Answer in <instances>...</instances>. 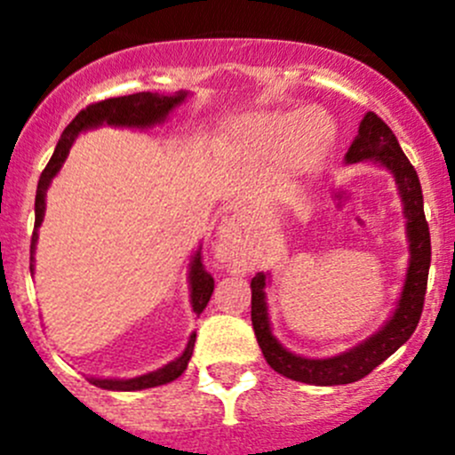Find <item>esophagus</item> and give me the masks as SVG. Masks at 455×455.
<instances>
[{
	"mask_svg": "<svg viewBox=\"0 0 455 455\" xmlns=\"http://www.w3.org/2000/svg\"><path fill=\"white\" fill-rule=\"evenodd\" d=\"M244 227V220L240 213L231 215V218L224 222L222 231H220V244H218V255L220 259L227 261V264L235 266L240 264L242 249H240V233Z\"/></svg>",
	"mask_w": 455,
	"mask_h": 455,
	"instance_id": "1",
	"label": "esophagus"
}]
</instances>
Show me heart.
I'll return each instance as SVG.
<instances>
[{"label":"heart","mask_w":455,"mask_h":455,"mask_svg":"<svg viewBox=\"0 0 455 455\" xmlns=\"http://www.w3.org/2000/svg\"><path fill=\"white\" fill-rule=\"evenodd\" d=\"M334 125L319 109L304 112H259L244 118L235 130L242 149L257 160L288 158L292 167H313L330 149Z\"/></svg>","instance_id":"obj_1"}]
</instances>
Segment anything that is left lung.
I'll use <instances>...</instances> for the list:
<instances>
[{"mask_svg": "<svg viewBox=\"0 0 455 455\" xmlns=\"http://www.w3.org/2000/svg\"><path fill=\"white\" fill-rule=\"evenodd\" d=\"M347 163H361V160H376L385 164L396 178L398 191H401L403 204H405L407 218V237H410L411 259L407 268L405 286H403L401 301L392 319L383 330L370 337L368 341L356 346L346 355L332 356V359H304L288 352L277 339L270 334L268 313H266V275L257 273L251 282V321L257 343L261 347L266 363L286 379L299 380L308 385H346L368 376L371 370L379 368L387 356H392L407 339L414 334L423 315L427 275H429L431 261V240L429 224L423 211V191L416 169L403 154L394 132L385 125L380 116L368 112L361 121L359 136L350 145L346 154Z\"/></svg>", "mask_w": 455, "mask_h": 455, "instance_id": "left-lung-1", "label": "left lung"}]
</instances>
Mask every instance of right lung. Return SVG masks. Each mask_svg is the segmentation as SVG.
<instances>
[{
    "label": "right lung",
    "mask_w": 455,
    "mask_h": 455,
    "mask_svg": "<svg viewBox=\"0 0 455 455\" xmlns=\"http://www.w3.org/2000/svg\"><path fill=\"white\" fill-rule=\"evenodd\" d=\"M185 92H176L173 96H158L151 94V92H139V94L130 96H118V99H105L99 103L87 105L85 109H81L75 118H72L70 125L63 130L61 140L57 142V149H54L52 158L45 164V169L41 172L39 185H36V198H35V228L39 227L41 220H44L45 211V189H48L50 180L57 176V172L61 169V163L66 160L68 151H70L72 140L79 132L90 130L96 125H127V127H147L154 125V123L164 121L169 112H172L176 105H180L185 100ZM36 242V231L32 233V246L35 249ZM32 270V266H30ZM213 277L211 273H206L204 264H202L200 251L196 253L194 261H191V304H194V313L200 315L206 308L211 299V292H213ZM194 343L196 334H191L189 346L182 352V356H178L176 361H172L169 365H164L163 370L151 371V374L139 376V379H127V380H116V379H90V383H94L96 387L103 389H116V392H134V389H147L156 387V385H164L176 380L182 371L187 370L191 355H194Z\"/></svg>",
    "instance_id": "obj_1"
}]
</instances>
